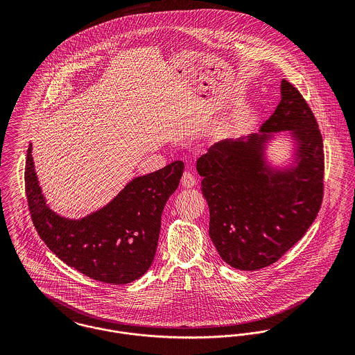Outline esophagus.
I'll use <instances>...</instances> for the list:
<instances>
[{"instance_id": "esophagus-1", "label": "esophagus", "mask_w": 355, "mask_h": 355, "mask_svg": "<svg viewBox=\"0 0 355 355\" xmlns=\"http://www.w3.org/2000/svg\"><path fill=\"white\" fill-rule=\"evenodd\" d=\"M197 184V179L196 176L190 172V171H184L183 176H182V186L186 189H191Z\"/></svg>"}]
</instances>
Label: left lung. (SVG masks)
<instances>
[{"label": "left lung", "mask_w": 355, "mask_h": 355, "mask_svg": "<svg viewBox=\"0 0 355 355\" xmlns=\"http://www.w3.org/2000/svg\"><path fill=\"white\" fill-rule=\"evenodd\" d=\"M280 103L258 132L224 139L197 159L209 205V236L224 262L257 270L276 262L313 224L322 201L324 152L318 124L287 80ZM291 138L289 161L275 164L268 146Z\"/></svg>", "instance_id": "obj_1"}]
</instances>
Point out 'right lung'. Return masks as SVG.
<instances>
[{
	"label": "right lung",
	"instance_id": "add662e5",
	"mask_svg": "<svg viewBox=\"0 0 355 355\" xmlns=\"http://www.w3.org/2000/svg\"><path fill=\"white\" fill-rule=\"evenodd\" d=\"M30 144L26 161V194L33 223L45 245L68 266L109 284H127L152 265L161 214L175 193L184 164L173 161L134 178L101 209L69 218L51 210L42 193Z\"/></svg>",
	"mask_w": 355,
	"mask_h": 355
}]
</instances>
